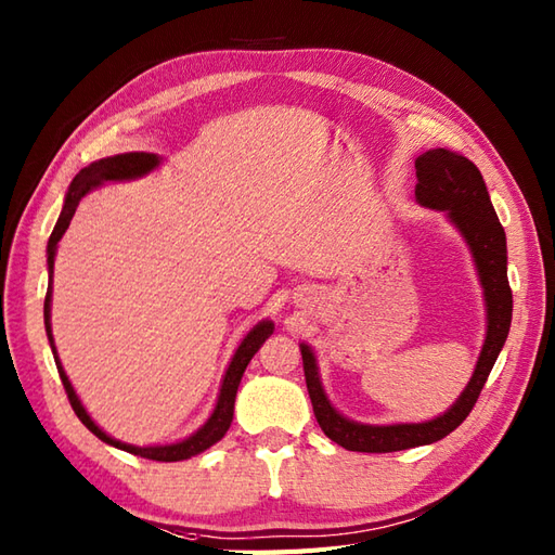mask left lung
I'll return each instance as SVG.
<instances>
[{
	"mask_svg": "<svg viewBox=\"0 0 555 555\" xmlns=\"http://www.w3.org/2000/svg\"><path fill=\"white\" fill-rule=\"evenodd\" d=\"M415 199L422 207L443 211L446 219L463 235L469 255L475 259L487 308L485 346H481L475 372L463 393L455 398V403L443 415L427 422L364 424L340 415L332 405L322 386L312 348L300 344L305 382H308L314 417L328 439L344 446L346 451L393 453L441 441L443 436L457 429L469 415V410L475 408L487 376L493 370V362H496L511 332L513 293L508 286V247H505V231L491 205L487 183L481 179L479 169L467 157L443 147L427 150L420 155L415 159Z\"/></svg>",
	"mask_w": 555,
	"mask_h": 555,
	"instance_id": "left-lung-1",
	"label": "left lung"
}]
</instances>
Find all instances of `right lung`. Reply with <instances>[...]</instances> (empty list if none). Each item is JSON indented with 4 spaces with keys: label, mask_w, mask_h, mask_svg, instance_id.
<instances>
[{
    "label": "right lung",
    "mask_w": 555,
    "mask_h": 555,
    "mask_svg": "<svg viewBox=\"0 0 555 555\" xmlns=\"http://www.w3.org/2000/svg\"><path fill=\"white\" fill-rule=\"evenodd\" d=\"M162 164V157L152 155V152H124V155H114V157H104L88 164L86 169H80L76 173V179L70 181L66 197H64V207L62 215L56 219V227L47 241V274H50V284H47V298H44V328H47V338H50V346L54 352V362L59 376H62V384L66 388V396L70 400V408L78 415V420L86 424V427L102 439L104 443H109L114 448H121L126 453H133L140 457H150V460H159V463H176V460H188L193 455H199L203 451H207L209 446H215L217 441L223 439V434L229 431L231 422H233V405H235V393H238V386L243 379V372L247 367V362L253 360L255 352L262 348L264 340L274 334V322L262 320L257 322L250 332L245 334V338L241 340V346L235 348L233 358L227 367V374L221 379V388L217 396V405L211 410V415L207 417V422L199 427L197 431H193L185 439L176 441V443H164V446H133V443H124L119 439H112V436L100 429L95 420L88 415V410L82 408L80 398L76 396L74 386H70L68 376L62 367V360L56 356L54 348V336H52V276H54V257H56V245L62 241V235L66 233L70 219L76 215V207L82 197H86L90 191H98L100 185L112 183V181H133L140 179V176H147L150 171H155Z\"/></svg>",
    "instance_id": "1"
}]
</instances>
